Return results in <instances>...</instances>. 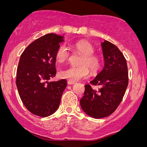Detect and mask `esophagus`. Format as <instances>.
<instances>
[{"label": "esophagus", "instance_id": "34e87169", "mask_svg": "<svg viewBox=\"0 0 147 147\" xmlns=\"http://www.w3.org/2000/svg\"><path fill=\"white\" fill-rule=\"evenodd\" d=\"M75 84V82H72V81H67V84L68 85H73V84Z\"/></svg>", "mask_w": 147, "mask_h": 147}]
</instances>
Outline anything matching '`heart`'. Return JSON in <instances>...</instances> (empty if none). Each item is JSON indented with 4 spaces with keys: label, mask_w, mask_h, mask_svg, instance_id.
<instances>
[{
    "label": "heart",
    "mask_w": 147,
    "mask_h": 147,
    "mask_svg": "<svg viewBox=\"0 0 147 147\" xmlns=\"http://www.w3.org/2000/svg\"><path fill=\"white\" fill-rule=\"evenodd\" d=\"M74 49L82 57L80 60V66H71L65 69H60L58 76L62 79L76 82L88 77L89 69L92 73H95L100 69L101 59L100 56L94 53V47L90 42L86 40H80L73 44ZM70 55L69 49L65 44H62L58 47L55 53L56 60L59 63H63L69 59Z\"/></svg>",
    "instance_id": "heart-1"
}]
</instances>
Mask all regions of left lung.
Segmentation results:
<instances>
[{
  "label": "left lung",
  "mask_w": 147,
  "mask_h": 147,
  "mask_svg": "<svg viewBox=\"0 0 147 147\" xmlns=\"http://www.w3.org/2000/svg\"><path fill=\"white\" fill-rule=\"evenodd\" d=\"M101 45L104 66L90 82L99 88L94 90L87 84L80 100L82 110L94 118H104L113 113L121 102L128 84L127 63L123 54L115 45L106 40Z\"/></svg>",
  "instance_id": "8db88e82"
}]
</instances>
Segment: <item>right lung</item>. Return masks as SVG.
I'll list each match as a JSON object with an SVG mask.
<instances>
[{
	"instance_id": "add662e5",
	"label": "right lung",
	"mask_w": 147,
	"mask_h": 147,
	"mask_svg": "<svg viewBox=\"0 0 147 147\" xmlns=\"http://www.w3.org/2000/svg\"><path fill=\"white\" fill-rule=\"evenodd\" d=\"M62 41V36L46 34L28 45L20 57L16 85L23 104L35 115L53 114L67 86L64 79L49 82L55 76V53Z\"/></svg>"
}]
</instances>
